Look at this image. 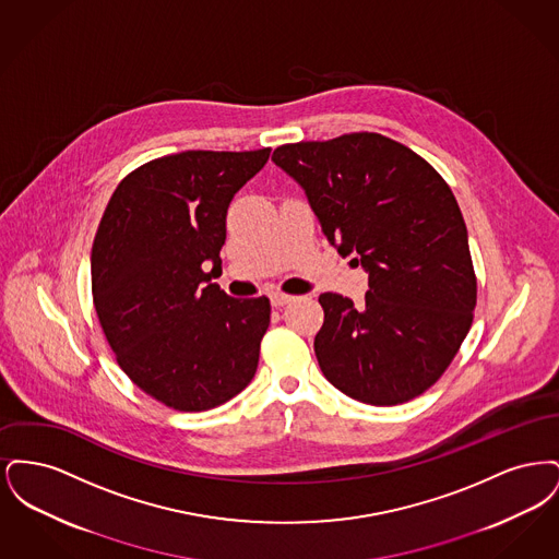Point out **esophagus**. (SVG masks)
<instances>
[{
  "label": "esophagus",
  "instance_id": "34e87169",
  "mask_svg": "<svg viewBox=\"0 0 559 559\" xmlns=\"http://www.w3.org/2000/svg\"><path fill=\"white\" fill-rule=\"evenodd\" d=\"M295 297L293 295H287V293L283 292H272L270 293V301H272V306L274 308H281V306H285V304H289L293 301Z\"/></svg>",
  "mask_w": 559,
  "mask_h": 559
}]
</instances>
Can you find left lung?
Returning <instances> with one entry per match:
<instances>
[{
    "mask_svg": "<svg viewBox=\"0 0 559 559\" xmlns=\"http://www.w3.org/2000/svg\"><path fill=\"white\" fill-rule=\"evenodd\" d=\"M272 160L306 190L324 237L369 272L362 306L322 293V374L392 406L424 394L469 333L478 297L467 228L444 178L381 133L283 144Z\"/></svg>",
    "mask_w": 559,
    "mask_h": 559,
    "instance_id": "left-lung-1",
    "label": "left lung"
}]
</instances>
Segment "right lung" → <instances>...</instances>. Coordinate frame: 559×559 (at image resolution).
I'll return each mask as SVG.
<instances>
[{
  "label": "right lung",
  "instance_id": "obj_1",
  "mask_svg": "<svg viewBox=\"0 0 559 559\" xmlns=\"http://www.w3.org/2000/svg\"><path fill=\"white\" fill-rule=\"evenodd\" d=\"M267 157L270 148L148 160L119 182L100 219L92 245L100 326L123 372L169 408L210 411L258 369L270 299H235L212 278L228 205Z\"/></svg>",
  "mask_w": 559,
  "mask_h": 559
}]
</instances>
